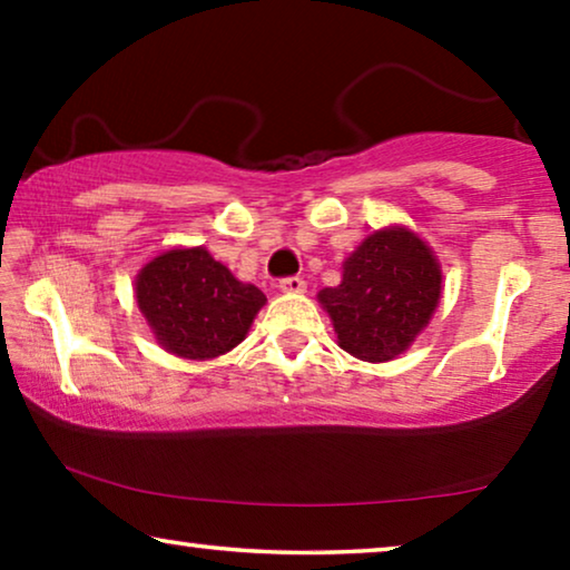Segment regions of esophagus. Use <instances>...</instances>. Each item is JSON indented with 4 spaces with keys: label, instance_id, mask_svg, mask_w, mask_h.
Returning <instances> with one entry per match:
<instances>
[{
    "label": "esophagus",
    "instance_id": "esophagus-1",
    "mask_svg": "<svg viewBox=\"0 0 570 570\" xmlns=\"http://www.w3.org/2000/svg\"><path fill=\"white\" fill-rule=\"evenodd\" d=\"M277 287L287 295H295V293L306 291V279H303V277H285V279H279Z\"/></svg>",
    "mask_w": 570,
    "mask_h": 570
}]
</instances>
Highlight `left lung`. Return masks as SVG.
I'll return each mask as SVG.
<instances>
[{
	"instance_id": "8db88e82",
	"label": "left lung",
	"mask_w": 570,
	"mask_h": 570,
	"mask_svg": "<svg viewBox=\"0 0 570 570\" xmlns=\"http://www.w3.org/2000/svg\"><path fill=\"white\" fill-rule=\"evenodd\" d=\"M443 272L433 248L407 225L368 233L342 264L337 287L318 291L337 345L353 357L386 363L431 324L441 303Z\"/></svg>"
}]
</instances>
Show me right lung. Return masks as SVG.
I'll return each instance as SVG.
<instances>
[{"instance_id":"right-lung-1","label":"right lung","mask_w":570,"mask_h":570,"mask_svg":"<svg viewBox=\"0 0 570 570\" xmlns=\"http://www.w3.org/2000/svg\"><path fill=\"white\" fill-rule=\"evenodd\" d=\"M135 298L155 342L186 361L230 353L267 303L259 287L233 277L205 246H176L153 256L137 272Z\"/></svg>"}]
</instances>
